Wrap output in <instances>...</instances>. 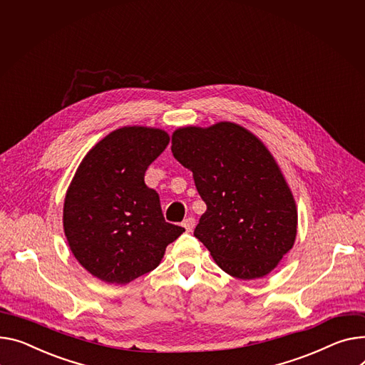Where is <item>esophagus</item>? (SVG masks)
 I'll list each match as a JSON object with an SVG mask.
<instances>
[{
	"mask_svg": "<svg viewBox=\"0 0 365 365\" xmlns=\"http://www.w3.org/2000/svg\"><path fill=\"white\" fill-rule=\"evenodd\" d=\"M183 227L186 229V232H192L193 227H195V218H193L192 215L186 217L183 220Z\"/></svg>",
	"mask_w": 365,
	"mask_h": 365,
	"instance_id": "1",
	"label": "esophagus"
}]
</instances>
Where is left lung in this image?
<instances>
[{
  "instance_id": "8db88e82",
  "label": "left lung",
  "mask_w": 365,
  "mask_h": 365,
  "mask_svg": "<svg viewBox=\"0 0 365 365\" xmlns=\"http://www.w3.org/2000/svg\"><path fill=\"white\" fill-rule=\"evenodd\" d=\"M172 153L207 204L193 235L217 265L242 280L269 274L295 244L298 211L265 145L245 128L220 121L175 130Z\"/></svg>"
}]
</instances>
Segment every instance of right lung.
I'll use <instances>...</instances> for the list:
<instances>
[{
	"label": "right lung",
	"instance_id": "add662e5",
	"mask_svg": "<svg viewBox=\"0 0 365 365\" xmlns=\"http://www.w3.org/2000/svg\"><path fill=\"white\" fill-rule=\"evenodd\" d=\"M161 129L126 126L85 155L64 200L63 226L79 264L107 283L126 284L158 267L185 229L164 220L145 172L167 148Z\"/></svg>",
	"mask_w": 365,
	"mask_h": 365
}]
</instances>
